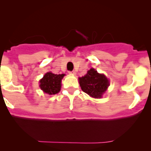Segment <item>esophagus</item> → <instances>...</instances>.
Returning a JSON list of instances; mask_svg holds the SVG:
<instances>
[{
    "instance_id": "34e87169",
    "label": "esophagus",
    "mask_w": 151,
    "mask_h": 151,
    "mask_svg": "<svg viewBox=\"0 0 151 151\" xmlns=\"http://www.w3.org/2000/svg\"><path fill=\"white\" fill-rule=\"evenodd\" d=\"M68 73H69L70 74H72V75H74V74H76V72L74 71H68Z\"/></svg>"
}]
</instances>
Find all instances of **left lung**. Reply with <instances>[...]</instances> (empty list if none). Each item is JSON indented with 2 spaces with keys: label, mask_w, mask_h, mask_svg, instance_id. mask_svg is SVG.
<instances>
[{
  "label": "left lung",
  "mask_w": 151,
  "mask_h": 151,
  "mask_svg": "<svg viewBox=\"0 0 151 151\" xmlns=\"http://www.w3.org/2000/svg\"><path fill=\"white\" fill-rule=\"evenodd\" d=\"M79 82L82 91L96 99L101 98L109 85L104 74H99L94 68H91L87 74L80 77Z\"/></svg>",
  "instance_id": "8db88e82"
}]
</instances>
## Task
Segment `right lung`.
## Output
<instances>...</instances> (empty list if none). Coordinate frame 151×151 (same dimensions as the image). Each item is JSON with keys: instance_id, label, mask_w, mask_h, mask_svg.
Returning a JSON list of instances; mask_svg holds the SVG:
<instances>
[{"instance_id": "add662e5", "label": "right lung", "mask_w": 151, "mask_h": 151, "mask_svg": "<svg viewBox=\"0 0 151 151\" xmlns=\"http://www.w3.org/2000/svg\"><path fill=\"white\" fill-rule=\"evenodd\" d=\"M65 74H55L47 72L40 80L41 89L49 95L56 94L60 91L61 87V80Z\"/></svg>"}]
</instances>
